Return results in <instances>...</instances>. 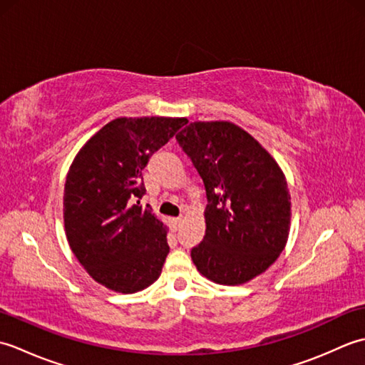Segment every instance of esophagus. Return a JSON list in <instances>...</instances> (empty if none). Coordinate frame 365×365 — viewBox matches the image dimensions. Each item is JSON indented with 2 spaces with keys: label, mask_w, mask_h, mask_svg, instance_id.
I'll list each match as a JSON object with an SVG mask.
<instances>
[{
  "label": "esophagus",
  "mask_w": 365,
  "mask_h": 365,
  "mask_svg": "<svg viewBox=\"0 0 365 365\" xmlns=\"http://www.w3.org/2000/svg\"><path fill=\"white\" fill-rule=\"evenodd\" d=\"M182 221H183L182 216H177V218H173V220H170V222H173V227H174V230H177L178 227H180Z\"/></svg>",
  "instance_id": "esophagus-1"
}]
</instances>
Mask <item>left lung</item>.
Listing matches in <instances>:
<instances>
[{
    "mask_svg": "<svg viewBox=\"0 0 365 365\" xmlns=\"http://www.w3.org/2000/svg\"><path fill=\"white\" fill-rule=\"evenodd\" d=\"M175 138L202 177L208 200L192 263L216 284L250 282L289 240L292 202L282 169L257 139L227 120L191 122Z\"/></svg>",
    "mask_w": 365,
    "mask_h": 365,
    "instance_id": "obj_1",
    "label": "left lung"
}]
</instances>
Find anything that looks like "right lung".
Returning a JSON list of instances; mask_svg holds the SVG:
<instances>
[{
  "mask_svg": "<svg viewBox=\"0 0 365 365\" xmlns=\"http://www.w3.org/2000/svg\"><path fill=\"white\" fill-rule=\"evenodd\" d=\"M187 118H118L91 136L73 158L64 187L68 246L96 282L136 293L161 274L168 229L144 195L143 169Z\"/></svg>",
  "mask_w": 365,
  "mask_h": 365,
  "instance_id": "right-lung-1",
  "label": "right lung"
}]
</instances>
